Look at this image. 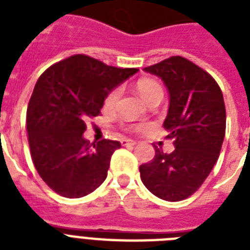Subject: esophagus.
<instances>
[{
	"mask_svg": "<svg viewBox=\"0 0 250 250\" xmlns=\"http://www.w3.org/2000/svg\"><path fill=\"white\" fill-rule=\"evenodd\" d=\"M121 143H122V145H123V146H127V145H136V141L129 140V139H123Z\"/></svg>",
	"mask_w": 250,
	"mask_h": 250,
	"instance_id": "obj_1",
	"label": "esophagus"
}]
</instances>
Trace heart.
I'll return each mask as SVG.
<instances>
[{"label":"heart","mask_w":250,"mask_h":250,"mask_svg":"<svg viewBox=\"0 0 250 250\" xmlns=\"http://www.w3.org/2000/svg\"><path fill=\"white\" fill-rule=\"evenodd\" d=\"M137 90L145 101H148L149 98L156 96V94H162V86L157 83L156 80L152 79H140L137 82ZM119 93L121 90L119 88H115L107 94V97L105 100L106 107H113L117 104L118 98H119Z\"/></svg>","instance_id":"b5f03b06"}]
</instances>
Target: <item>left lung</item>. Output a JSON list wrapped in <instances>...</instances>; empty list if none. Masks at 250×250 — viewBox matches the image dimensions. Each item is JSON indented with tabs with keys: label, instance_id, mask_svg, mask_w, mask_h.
I'll use <instances>...</instances> for the list:
<instances>
[{
	"label": "left lung",
	"instance_id": "1",
	"mask_svg": "<svg viewBox=\"0 0 250 250\" xmlns=\"http://www.w3.org/2000/svg\"><path fill=\"white\" fill-rule=\"evenodd\" d=\"M144 71L161 78L168 90L164 127L175 149L167 154L154 146V158L140 166L141 182L165 201H182L201 187L217 164L226 133L223 94L213 76L180 56Z\"/></svg>",
	"mask_w": 250,
	"mask_h": 250
}]
</instances>
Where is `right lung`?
<instances>
[{"label": "right lung", "mask_w": 250, "mask_h": 250, "mask_svg": "<svg viewBox=\"0 0 250 250\" xmlns=\"http://www.w3.org/2000/svg\"><path fill=\"white\" fill-rule=\"evenodd\" d=\"M137 71L75 54L39 78L27 109L28 143L37 172L56 193L79 198L104 183L121 143L89 144L85 121L97 117L107 94Z\"/></svg>", "instance_id": "add662e5"}]
</instances>
